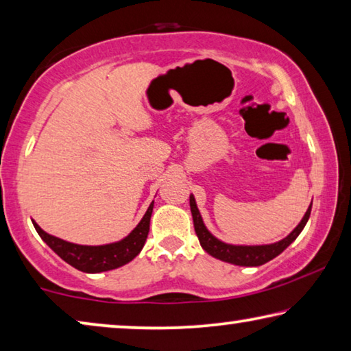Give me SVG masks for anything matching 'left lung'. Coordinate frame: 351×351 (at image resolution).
<instances>
[{
  "instance_id": "8db88e82",
  "label": "left lung",
  "mask_w": 351,
  "mask_h": 351,
  "mask_svg": "<svg viewBox=\"0 0 351 351\" xmlns=\"http://www.w3.org/2000/svg\"><path fill=\"white\" fill-rule=\"evenodd\" d=\"M313 206V203H311ZM311 206L306 210L303 220L300 221L298 226L293 230L291 234L282 239V241L271 243V245H256V247H237V245H228V243L220 242L219 239H215L210 232L206 230V226L202 220V215L198 213V208L195 204V198L191 195V213L193 219V226H195V232L198 236L199 245L203 247L204 252H208L214 258L225 261V263L242 265V267H258L265 263H269L278 254H281L285 250L295 241L300 232L303 231V228L308 221L311 215Z\"/></svg>"
}]
</instances>
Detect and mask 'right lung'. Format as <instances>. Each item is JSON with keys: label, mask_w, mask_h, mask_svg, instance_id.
I'll return each instance as SVG.
<instances>
[{"label": "right lung", "mask_w": 351, "mask_h": 351, "mask_svg": "<svg viewBox=\"0 0 351 351\" xmlns=\"http://www.w3.org/2000/svg\"><path fill=\"white\" fill-rule=\"evenodd\" d=\"M153 213V203L149 204L148 210L143 215L132 232L123 241L109 243V245H99V247H87V245H76V243L65 242L62 239H58L54 236H49L38 226L36 221L34 223L36 231L38 232L47 245L53 250V252L60 256L66 264H70L75 269L86 271V274H98V271L112 270L117 267H121L130 263L141 253L142 247L145 245V241L148 237L149 231V219H152Z\"/></svg>", "instance_id": "add662e5"}]
</instances>
